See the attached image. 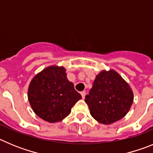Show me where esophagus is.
Returning a JSON list of instances; mask_svg holds the SVG:
<instances>
[{"instance_id": "obj_1", "label": "esophagus", "mask_w": 153, "mask_h": 153, "mask_svg": "<svg viewBox=\"0 0 153 153\" xmlns=\"http://www.w3.org/2000/svg\"><path fill=\"white\" fill-rule=\"evenodd\" d=\"M81 94H82V98L84 99L85 97V95H86V91H83L81 92Z\"/></svg>"}]
</instances>
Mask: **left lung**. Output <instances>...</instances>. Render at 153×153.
Instances as JSON below:
<instances>
[{
    "label": "left lung",
    "instance_id": "1",
    "mask_svg": "<svg viewBox=\"0 0 153 153\" xmlns=\"http://www.w3.org/2000/svg\"><path fill=\"white\" fill-rule=\"evenodd\" d=\"M129 85L115 71H103L96 76L92 88L85 96L90 113L99 123L111 124L122 119L133 104Z\"/></svg>",
    "mask_w": 153,
    "mask_h": 153
}]
</instances>
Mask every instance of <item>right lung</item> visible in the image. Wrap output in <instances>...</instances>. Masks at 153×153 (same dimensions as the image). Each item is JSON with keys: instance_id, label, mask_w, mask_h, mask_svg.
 <instances>
[{"instance_id": "right-lung-1", "label": "right lung", "mask_w": 153, "mask_h": 153, "mask_svg": "<svg viewBox=\"0 0 153 153\" xmlns=\"http://www.w3.org/2000/svg\"><path fill=\"white\" fill-rule=\"evenodd\" d=\"M82 95L68 81L63 67L50 66L30 82L28 99L37 116L49 123L66 117Z\"/></svg>"}]
</instances>
